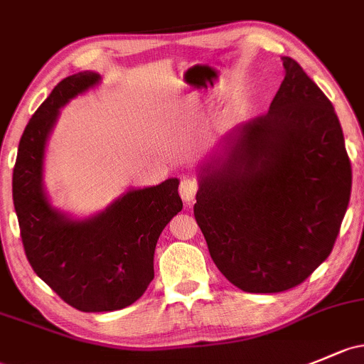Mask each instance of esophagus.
I'll list each match as a JSON object with an SVG mask.
<instances>
[{
	"instance_id": "34e87169",
	"label": "esophagus",
	"mask_w": 364,
	"mask_h": 364,
	"mask_svg": "<svg viewBox=\"0 0 364 364\" xmlns=\"http://www.w3.org/2000/svg\"><path fill=\"white\" fill-rule=\"evenodd\" d=\"M197 190H198V185L195 178H183L181 183H179V195H181V198L186 202V204H192L195 200Z\"/></svg>"
}]
</instances>
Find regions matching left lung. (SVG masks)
Wrapping results in <instances>:
<instances>
[{"mask_svg":"<svg viewBox=\"0 0 364 364\" xmlns=\"http://www.w3.org/2000/svg\"><path fill=\"white\" fill-rule=\"evenodd\" d=\"M282 66L269 113L237 129L193 205L213 262L246 293L301 284L333 250L353 186L333 105L296 60Z\"/></svg>","mask_w":364,"mask_h":364,"instance_id":"1","label":"left lung"}]
</instances>
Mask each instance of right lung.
<instances>
[{
  "instance_id": "obj_1",
  "label": "right lung",
  "mask_w": 364,
  "mask_h": 364,
  "mask_svg": "<svg viewBox=\"0 0 364 364\" xmlns=\"http://www.w3.org/2000/svg\"><path fill=\"white\" fill-rule=\"evenodd\" d=\"M78 73L55 85L26 125L14 167V205L28 262L40 279L82 312H112L132 305L153 279L156 240L183 209L179 181L131 190L89 220H68L45 197L43 151L60 106L99 83Z\"/></svg>"
}]
</instances>
